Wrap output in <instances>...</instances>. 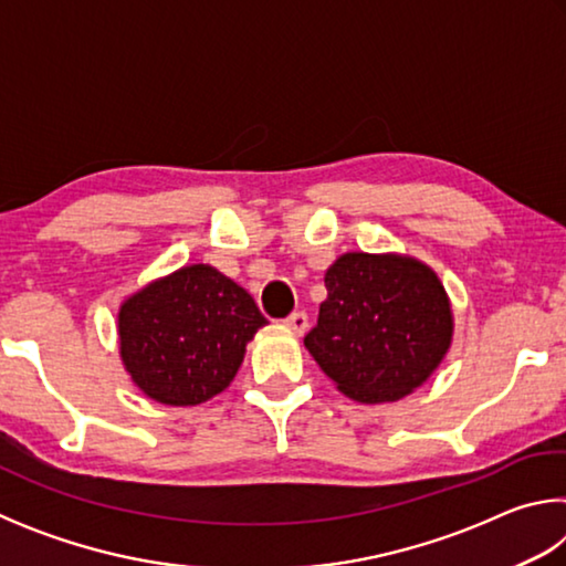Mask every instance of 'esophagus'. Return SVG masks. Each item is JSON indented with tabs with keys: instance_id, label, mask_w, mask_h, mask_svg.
Masks as SVG:
<instances>
[{
	"instance_id": "34e87169",
	"label": "esophagus",
	"mask_w": 566,
	"mask_h": 566,
	"mask_svg": "<svg viewBox=\"0 0 566 566\" xmlns=\"http://www.w3.org/2000/svg\"><path fill=\"white\" fill-rule=\"evenodd\" d=\"M286 327L296 334H304L306 327H310V317H306V312H292L290 317H286Z\"/></svg>"
}]
</instances>
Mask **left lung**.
<instances>
[{"label": "left lung", "mask_w": 566, "mask_h": 566, "mask_svg": "<svg viewBox=\"0 0 566 566\" xmlns=\"http://www.w3.org/2000/svg\"><path fill=\"white\" fill-rule=\"evenodd\" d=\"M327 300L304 337L349 399L397 401L424 385L452 344V310L437 274L411 256L342 254L324 274Z\"/></svg>", "instance_id": "8db88e82"}]
</instances>
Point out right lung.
Wrapping results in <instances>:
<instances>
[{"instance_id":"add662e5","label":"right lung","mask_w":566,"mask_h":566,"mask_svg":"<svg viewBox=\"0 0 566 566\" xmlns=\"http://www.w3.org/2000/svg\"><path fill=\"white\" fill-rule=\"evenodd\" d=\"M266 319L252 294L209 264L181 266L119 310V352L142 391L191 407L229 387Z\"/></svg>"}]
</instances>
